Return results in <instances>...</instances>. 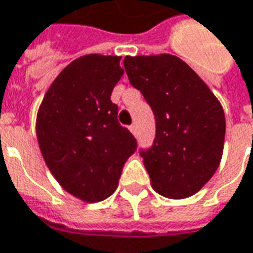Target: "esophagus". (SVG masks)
Returning a JSON list of instances; mask_svg holds the SVG:
<instances>
[{
    "label": "esophagus",
    "instance_id": "esophagus-1",
    "mask_svg": "<svg viewBox=\"0 0 253 253\" xmlns=\"http://www.w3.org/2000/svg\"><path fill=\"white\" fill-rule=\"evenodd\" d=\"M128 128H130V131H131L134 135H137V126H135V125H131Z\"/></svg>",
    "mask_w": 253,
    "mask_h": 253
}]
</instances>
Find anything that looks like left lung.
I'll return each instance as SVG.
<instances>
[{
	"instance_id": "8db88e82",
	"label": "left lung",
	"mask_w": 253,
	"mask_h": 253,
	"mask_svg": "<svg viewBox=\"0 0 253 253\" xmlns=\"http://www.w3.org/2000/svg\"><path fill=\"white\" fill-rule=\"evenodd\" d=\"M123 64L156 121L153 145L139 151L152 188L169 199L197 193L215 174L223 153L220 102L176 56H126Z\"/></svg>"
}]
</instances>
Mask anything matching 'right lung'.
Here are the masks:
<instances>
[{
  "mask_svg": "<svg viewBox=\"0 0 253 253\" xmlns=\"http://www.w3.org/2000/svg\"><path fill=\"white\" fill-rule=\"evenodd\" d=\"M118 56L86 54L54 79L37 116L42 156L64 190L87 203L114 193L137 139L111 101L123 75Z\"/></svg>",
  "mask_w": 253,
  "mask_h": 253,
  "instance_id": "add662e5",
  "label": "right lung"
}]
</instances>
